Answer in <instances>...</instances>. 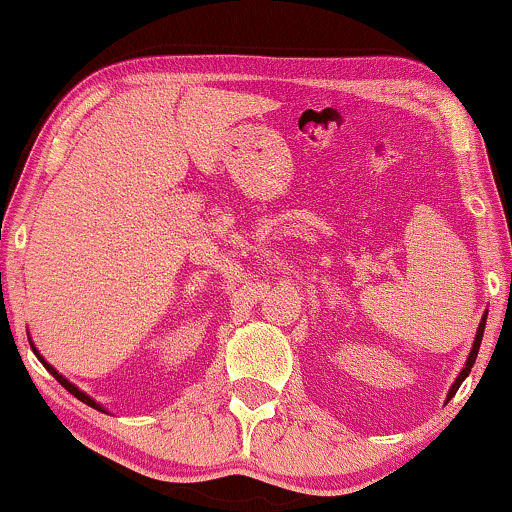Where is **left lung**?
Instances as JSON below:
<instances>
[{"label": "left lung", "instance_id": "1", "mask_svg": "<svg viewBox=\"0 0 512 512\" xmlns=\"http://www.w3.org/2000/svg\"><path fill=\"white\" fill-rule=\"evenodd\" d=\"M484 325H486V315L481 317V322H479V330H477V339H474V346H472V351H469V358H467V366L462 368V373L457 375V380H455V385H452V390H450V397H452V392H457V387L462 385V380L467 378L469 375V370H472V366H474V361H477V354H479V346H481V337H484Z\"/></svg>", "mask_w": 512, "mask_h": 512}]
</instances>
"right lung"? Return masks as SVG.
<instances>
[{
  "instance_id": "right-lung-1",
  "label": "right lung",
  "mask_w": 512,
  "mask_h": 512,
  "mask_svg": "<svg viewBox=\"0 0 512 512\" xmlns=\"http://www.w3.org/2000/svg\"><path fill=\"white\" fill-rule=\"evenodd\" d=\"M33 351H35V349H33ZM35 356H38V358H40V361H43V356H40V354H38V351H35ZM43 366H45V368H48V370H50V373H52V375H55V380H57V383H60V385H62V387H64V390H67V392H72V395H74L76 399H81V402H84V404H88V407H93V409H98V411H105V409L101 407V404H96V402H93V399H91V397H88V395H86V392H81V390H79V387H74L72 383H69V380H67V378H62V375H60V373H57V370H55V368H52V366H50V363H45V361H43Z\"/></svg>"
}]
</instances>
